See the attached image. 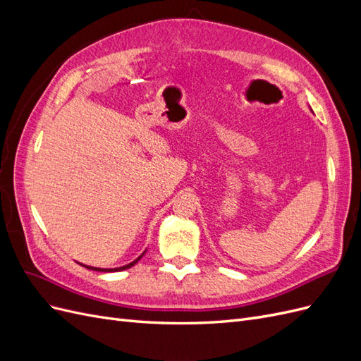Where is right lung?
<instances>
[{
  "mask_svg": "<svg viewBox=\"0 0 361 361\" xmlns=\"http://www.w3.org/2000/svg\"><path fill=\"white\" fill-rule=\"evenodd\" d=\"M145 253H146V250L143 251V255L138 256L135 260L130 262V264L123 265V267H118V268H96V267H89V265H84V264H80V265H81V267H85V268H89V269H93V271H99V272H117V271H125V269H128V268H130V267H134V265L137 264V262L145 256Z\"/></svg>",
  "mask_w": 361,
  "mask_h": 361,
  "instance_id": "1",
  "label": "right lung"
}]
</instances>
